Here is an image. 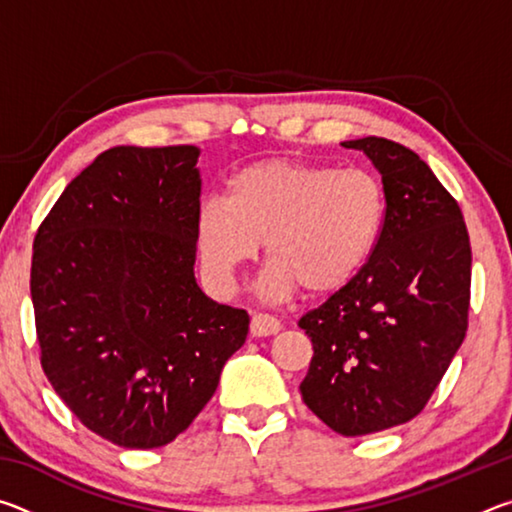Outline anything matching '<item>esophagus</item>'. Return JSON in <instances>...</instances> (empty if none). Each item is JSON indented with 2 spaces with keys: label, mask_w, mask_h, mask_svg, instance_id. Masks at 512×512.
Instances as JSON below:
<instances>
[{
  "label": "esophagus",
  "mask_w": 512,
  "mask_h": 512,
  "mask_svg": "<svg viewBox=\"0 0 512 512\" xmlns=\"http://www.w3.org/2000/svg\"><path fill=\"white\" fill-rule=\"evenodd\" d=\"M280 320L268 316V314H253L250 318V334L257 336V339H264V336H273L280 332Z\"/></svg>",
  "instance_id": "1"
}]
</instances>
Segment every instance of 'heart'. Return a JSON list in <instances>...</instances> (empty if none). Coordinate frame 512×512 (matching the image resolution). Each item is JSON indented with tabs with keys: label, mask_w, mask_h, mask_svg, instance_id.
I'll use <instances>...</instances> for the list:
<instances>
[{
	"label": "heart",
	"mask_w": 512,
	"mask_h": 512,
	"mask_svg": "<svg viewBox=\"0 0 512 512\" xmlns=\"http://www.w3.org/2000/svg\"><path fill=\"white\" fill-rule=\"evenodd\" d=\"M384 189L361 169H332L289 158L248 164L230 178L225 198L198 205V255L216 289H230L264 241L271 264L259 293L280 302L302 289L311 298L350 284L377 246Z\"/></svg>",
	"instance_id": "b5f03b06"
}]
</instances>
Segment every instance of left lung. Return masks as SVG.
Segmentation results:
<instances>
[{"instance_id": "1", "label": "left lung", "mask_w": 512, "mask_h": 512, "mask_svg": "<svg viewBox=\"0 0 512 512\" xmlns=\"http://www.w3.org/2000/svg\"><path fill=\"white\" fill-rule=\"evenodd\" d=\"M379 171L386 212L366 266L300 318L314 345L302 400L341 436L415 418L461 348L470 309V237L427 162L384 137L343 142Z\"/></svg>"}]
</instances>
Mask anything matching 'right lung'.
I'll return each mask as SVG.
<instances>
[{"mask_svg": "<svg viewBox=\"0 0 512 512\" xmlns=\"http://www.w3.org/2000/svg\"><path fill=\"white\" fill-rule=\"evenodd\" d=\"M196 146H115L65 187L33 241L42 370L72 413L126 449L171 443L246 343L244 309L194 275Z\"/></svg>", "mask_w": 512, "mask_h": 512, "instance_id": "add662e5", "label": "right lung"}]
</instances>
